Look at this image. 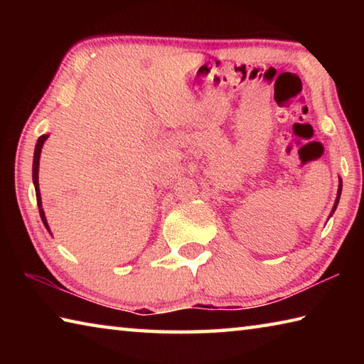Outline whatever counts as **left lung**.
Instances as JSON below:
<instances>
[{
    "instance_id": "left-lung-1",
    "label": "left lung",
    "mask_w": 364,
    "mask_h": 364,
    "mask_svg": "<svg viewBox=\"0 0 364 364\" xmlns=\"http://www.w3.org/2000/svg\"><path fill=\"white\" fill-rule=\"evenodd\" d=\"M341 193H342V181H341V184H338V191H337V199H336V204H334V208H332V212L336 210V207H337V204H338V199H341Z\"/></svg>"
}]
</instances>
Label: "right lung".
<instances>
[{
	"mask_svg": "<svg viewBox=\"0 0 364 364\" xmlns=\"http://www.w3.org/2000/svg\"><path fill=\"white\" fill-rule=\"evenodd\" d=\"M48 138V134H41V136L38 138V141H36V147H35V156H33V184H35V194H36V204H38V208H40V217L43 220V223H45V226L48 228V223H46V218H45V212H43L41 208V196H40V188H38V167H40V154H41V147H43V143H45ZM49 230V228H48Z\"/></svg>",
	"mask_w": 364,
	"mask_h": 364,
	"instance_id": "right-lung-1",
	"label": "right lung"
}]
</instances>
